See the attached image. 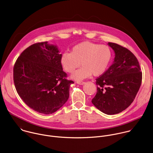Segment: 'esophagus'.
Listing matches in <instances>:
<instances>
[{
  "label": "esophagus",
  "instance_id": "obj_1",
  "mask_svg": "<svg viewBox=\"0 0 153 153\" xmlns=\"http://www.w3.org/2000/svg\"><path fill=\"white\" fill-rule=\"evenodd\" d=\"M77 83L80 85H83L85 83V82H77Z\"/></svg>",
  "mask_w": 153,
  "mask_h": 153
}]
</instances>
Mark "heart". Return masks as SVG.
<instances>
[{"label":"heart","instance_id":"1","mask_svg":"<svg viewBox=\"0 0 153 153\" xmlns=\"http://www.w3.org/2000/svg\"><path fill=\"white\" fill-rule=\"evenodd\" d=\"M112 58V52L109 47L89 41L80 42L73 47L71 52L64 53L61 57L62 67L75 80H82L91 75L99 76L108 69Z\"/></svg>","mask_w":153,"mask_h":153}]
</instances>
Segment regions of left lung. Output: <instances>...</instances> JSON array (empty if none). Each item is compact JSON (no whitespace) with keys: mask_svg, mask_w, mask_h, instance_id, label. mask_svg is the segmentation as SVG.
<instances>
[{"mask_svg":"<svg viewBox=\"0 0 153 153\" xmlns=\"http://www.w3.org/2000/svg\"><path fill=\"white\" fill-rule=\"evenodd\" d=\"M115 53L110 67L96 79L97 93L92 103L107 115L117 114L134 101L142 82V72L136 57L127 48L112 42Z\"/></svg>","mask_w":153,"mask_h":153,"instance_id":"1","label":"left lung"}]
</instances>
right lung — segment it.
<instances>
[{
	"mask_svg": "<svg viewBox=\"0 0 153 153\" xmlns=\"http://www.w3.org/2000/svg\"><path fill=\"white\" fill-rule=\"evenodd\" d=\"M60 53L56 45L36 43L25 49L14 65L13 81L18 94L41 114H51L61 108L74 83L65 79Z\"/></svg>",
	"mask_w": 153,
	"mask_h": 153,
	"instance_id": "obj_1",
	"label": "right lung"
}]
</instances>
